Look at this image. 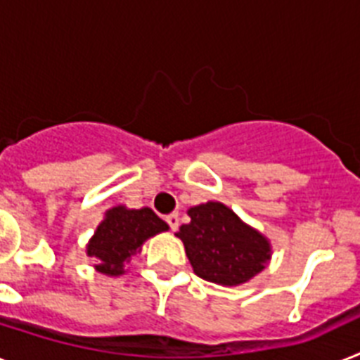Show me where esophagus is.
<instances>
[{
  "label": "esophagus",
  "instance_id": "34e87169",
  "mask_svg": "<svg viewBox=\"0 0 360 360\" xmlns=\"http://www.w3.org/2000/svg\"><path fill=\"white\" fill-rule=\"evenodd\" d=\"M166 224L170 226L172 231H177V227H179V214H177V212H172V214L166 216Z\"/></svg>",
  "mask_w": 360,
  "mask_h": 360
}]
</instances>
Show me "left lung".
Segmentation results:
<instances>
[{
    "instance_id": "left-lung-1",
    "label": "left lung",
    "mask_w": 360,
    "mask_h": 360,
    "mask_svg": "<svg viewBox=\"0 0 360 360\" xmlns=\"http://www.w3.org/2000/svg\"><path fill=\"white\" fill-rule=\"evenodd\" d=\"M190 224L179 227L186 257L201 279L218 285L250 281L270 259V244L259 231L242 224L238 216L218 201L188 210Z\"/></svg>"
}]
</instances>
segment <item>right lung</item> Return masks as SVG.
I'll list each match as a JSON object with an SVG mask.
<instances>
[{
    "label": "right lung",
    "mask_w": 360,
    "mask_h": 360,
    "mask_svg": "<svg viewBox=\"0 0 360 360\" xmlns=\"http://www.w3.org/2000/svg\"><path fill=\"white\" fill-rule=\"evenodd\" d=\"M166 229V221L160 220L148 207L139 210L114 207L98 226L86 251L96 259V268L101 274L120 276L146 238Z\"/></svg>",
    "instance_id": "1"
}]
</instances>
